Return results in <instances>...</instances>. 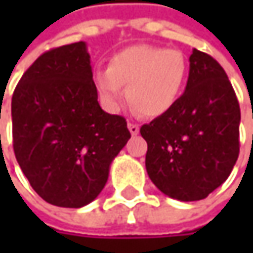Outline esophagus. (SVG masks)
I'll return each mask as SVG.
<instances>
[{"label": "esophagus", "mask_w": 253, "mask_h": 253, "mask_svg": "<svg viewBox=\"0 0 253 253\" xmlns=\"http://www.w3.org/2000/svg\"><path fill=\"white\" fill-rule=\"evenodd\" d=\"M127 127H128V130H130V133H131L133 136H136V134L139 133V126H137V125H134V123H128Z\"/></svg>", "instance_id": "34e87169"}]
</instances>
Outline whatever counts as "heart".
<instances>
[{"mask_svg":"<svg viewBox=\"0 0 253 253\" xmlns=\"http://www.w3.org/2000/svg\"><path fill=\"white\" fill-rule=\"evenodd\" d=\"M187 80V61L176 49L133 45L116 52L108 70L95 73V87L102 102L116 110L127 98L145 117L169 113L180 99Z\"/></svg>","mask_w":253,"mask_h":253,"instance_id":"obj_1","label":"heart"}]
</instances>
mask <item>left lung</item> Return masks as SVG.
Listing matches in <instances>:
<instances>
[{"label":"left lung","instance_id":"8db88e82","mask_svg":"<svg viewBox=\"0 0 253 253\" xmlns=\"http://www.w3.org/2000/svg\"><path fill=\"white\" fill-rule=\"evenodd\" d=\"M184 93L140 127L152 183L178 201H201L221 186L239 157L240 108L224 69L198 49L189 57Z\"/></svg>","mask_w":253,"mask_h":253}]
</instances>
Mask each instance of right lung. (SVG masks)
<instances>
[{
  "instance_id": "right-lung-1",
  "label": "right lung",
  "mask_w": 253,
  "mask_h": 253,
  "mask_svg": "<svg viewBox=\"0 0 253 253\" xmlns=\"http://www.w3.org/2000/svg\"><path fill=\"white\" fill-rule=\"evenodd\" d=\"M13 148L33 190L48 204L82 208L104 189L130 139L126 119L98 102L84 42L43 52L11 99Z\"/></svg>"
}]
</instances>
